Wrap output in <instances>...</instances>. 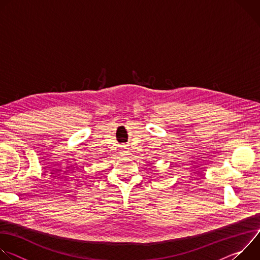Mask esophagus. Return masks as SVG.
I'll list each match as a JSON object with an SVG mask.
<instances>
[{
  "label": "esophagus",
  "mask_w": 260,
  "mask_h": 260,
  "mask_svg": "<svg viewBox=\"0 0 260 260\" xmlns=\"http://www.w3.org/2000/svg\"><path fill=\"white\" fill-rule=\"evenodd\" d=\"M122 151H124V150H122ZM123 153V152H122ZM123 155H124V153H123Z\"/></svg>",
  "instance_id": "1"
}]
</instances>
